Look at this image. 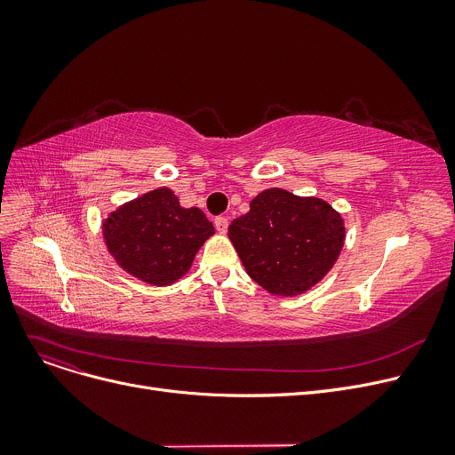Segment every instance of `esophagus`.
Returning <instances> with one entry per match:
<instances>
[{"mask_svg":"<svg viewBox=\"0 0 455 455\" xmlns=\"http://www.w3.org/2000/svg\"><path fill=\"white\" fill-rule=\"evenodd\" d=\"M215 228H218L220 234H225L227 228H228V220L227 218H215Z\"/></svg>","mask_w":455,"mask_h":455,"instance_id":"34e87169","label":"esophagus"}]
</instances>
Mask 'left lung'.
<instances>
[{"instance_id": "left-lung-1", "label": "left lung", "mask_w": 455, "mask_h": 455, "mask_svg": "<svg viewBox=\"0 0 455 455\" xmlns=\"http://www.w3.org/2000/svg\"><path fill=\"white\" fill-rule=\"evenodd\" d=\"M228 237L258 285L275 297H297L336 264L347 228L341 213L326 201L269 188L232 221Z\"/></svg>"}]
</instances>
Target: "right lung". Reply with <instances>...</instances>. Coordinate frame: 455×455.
Wrapping results in <instances>:
<instances>
[{
	"label": "right lung",
	"mask_w": 455,
	"mask_h": 455,
	"mask_svg": "<svg viewBox=\"0 0 455 455\" xmlns=\"http://www.w3.org/2000/svg\"><path fill=\"white\" fill-rule=\"evenodd\" d=\"M101 228L116 264L151 285L180 280L215 232L201 208L180 206L179 197L165 186L117 206Z\"/></svg>",
	"instance_id": "obj_1"
}]
</instances>
